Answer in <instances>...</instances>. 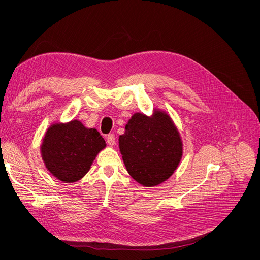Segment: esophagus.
<instances>
[{"instance_id": "obj_1", "label": "esophagus", "mask_w": 260, "mask_h": 260, "mask_svg": "<svg viewBox=\"0 0 260 260\" xmlns=\"http://www.w3.org/2000/svg\"><path fill=\"white\" fill-rule=\"evenodd\" d=\"M107 143H108V145H111V146H114L115 145V136L114 135H108L107 136Z\"/></svg>"}]
</instances>
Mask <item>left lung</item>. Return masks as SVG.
I'll list each match as a JSON object with an SVG mask.
<instances>
[{"instance_id": "left-lung-1", "label": "left lung", "mask_w": 260, "mask_h": 260, "mask_svg": "<svg viewBox=\"0 0 260 260\" xmlns=\"http://www.w3.org/2000/svg\"><path fill=\"white\" fill-rule=\"evenodd\" d=\"M119 149L129 175L148 187L169 179L183 155L178 128L159 109H154L153 116L133 114L119 137Z\"/></svg>"}]
</instances>
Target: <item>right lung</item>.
<instances>
[{"instance_id": "1", "label": "right lung", "mask_w": 260, "mask_h": 260, "mask_svg": "<svg viewBox=\"0 0 260 260\" xmlns=\"http://www.w3.org/2000/svg\"><path fill=\"white\" fill-rule=\"evenodd\" d=\"M106 147L96 129L86 128L78 119L54 122L46 130L40 146L41 157L52 176L65 183L82 179L98 154Z\"/></svg>"}]
</instances>
